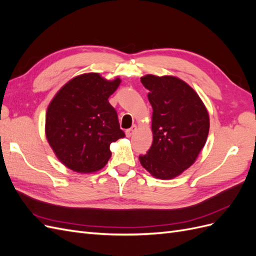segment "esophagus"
<instances>
[{
	"label": "esophagus",
	"mask_w": 256,
	"mask_h": 256,
	"mask_svg": "<svg viewBox=\"0 0 256 256\" xmlns=\"http://www.w3.org/2000/svg\"><path fill=\"white\" fill-rule=\"evenodd\" d=\"M136 125H132V127L126 130V136H127L128 138H130L131 136H132V134L136 132Z\"/></svg>",
	"instance_id": "esophagus-1"
}]
</instances>
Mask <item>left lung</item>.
Wrapping results in <instances>:
<instances>
[{
	"mask_svg": "<svg viewBox=\"0 0 256 256\" xmlns=\"http://www.w3.org/2000/svg\"><path fill=\"white\" fill-rule=\"evenodd\" d=\"M152 108L150 150L140 156L142 166L159 180H173L194 164L209 132V114L188 83L174 76L146 74Z\"/></svg>",
	"mask_w": 256,
	"mask_h": 256,
	"instance_id": "left-lung-1",
	"label": "left lung"
}]
</instances>
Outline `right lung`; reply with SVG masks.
Masks as SVG:
<instances>
[{
  "label": "right lung",
  "mask_w": 256,
  "mask_h": 256,
  "mask_svg": "<svg viewBox=\"0 0 256 256\" xmlns=\"http://www.w3.org/2000/svg\"><path fill=\"white\" fill-rule=\"evenodd\" d=\"M122 80L97 72L74 76L62 86L46 113L44 132L56 158L74 172L102 170L111 158L110 145L125 136L109 97Z\"/></svg>",
  "instance_id": "1"
}]
</instances>
